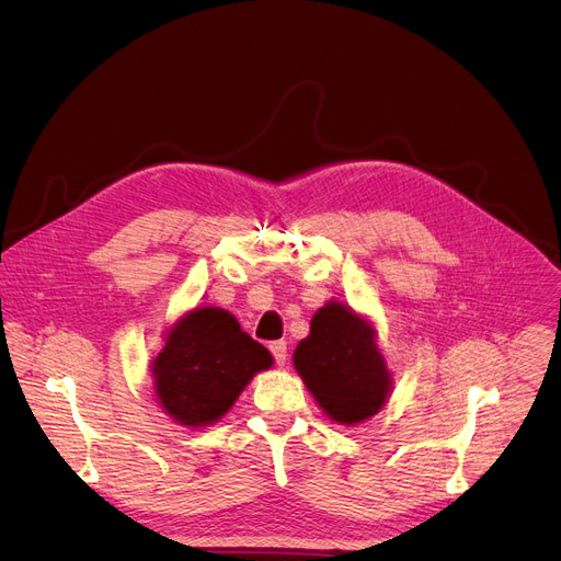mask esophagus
I'll list each match as a JSON object with an SVG mask.
<instances>
[{
  "instance_id": "34e87169",
  "label": "esophagus",
  "mask_w": 561,
  "mask_h": 561,
  "mask_svg": "<svg viewBox=\"0 0 561 561\" xmlns=\"http://www.w3.org/2000/svg\"><path fill=\"white\" fill-rule=\"evenodd\" d=\"M270 351H272V355H274V359H276V365L278 367H283L285 362H287V342H272L270 344Z\"/></svg>"
}]
</instances>
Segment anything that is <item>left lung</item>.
Listing matches in <instances>:
<instances>
[{
  "label": "left lung",
  "mask_w": 561,
  "mask_h": 561,
  "mask_svg": "<svg viewBox=\"0 0 561 561\" xmlns=\"http://www.w3.org/2000/svg\"><path fill=\"white\" fill-rule=\"evenodd\" d=\"M294 367L323 412L346 425L374 416L387 401L389 371L376 331L353 310L331 301L296 346Z\"/></svg>",
  "instance_id": "left-lung-1"
}]
</instances>
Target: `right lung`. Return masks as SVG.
Segmentation results:
<instances>
[{"instance_id":"right-lung-1","label":"right lung","mask_w":561,"mask_h":561,"mask_svg":"<svg viewBox=\"0 0 561 561\" xmlns=\"http://www.w3.org/2000/svg\"><path fill=\"white\" fill-rule=\"evenodd\" d=\"M272 362V353L233 314L196 308L172 328L153 359L158 401L181 425L215 423Z\"/></svg>"}]
</instances>
